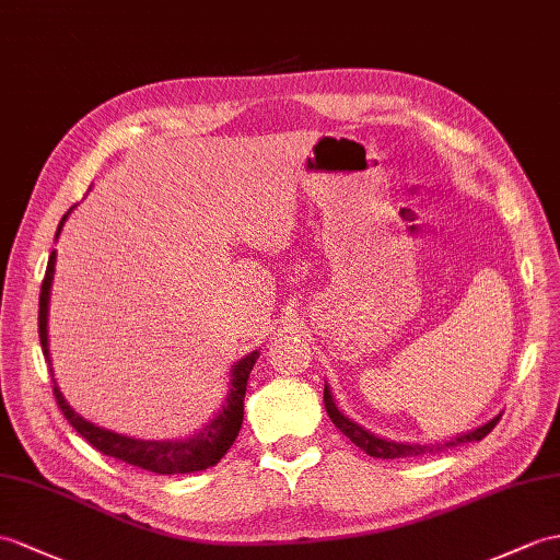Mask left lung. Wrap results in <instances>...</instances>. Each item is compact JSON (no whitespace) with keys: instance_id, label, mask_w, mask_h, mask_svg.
<instances>
[{"instance_id":"1","label":"left lung","mask_w":560,"mask_h":560,"mask_svg":"<svg viewBox=\"0 0 560 560\" xmlns=\"http://www.w3.org/2000/svg\"><path fill=\"white\" fill-rule=\"evenodd\" d=\"M323 401H325V411L327 416H330V420L335 422V428L345 434V438H349L353 444H357L359 448H363V452L368 456L373 458H411V456H422V454H434V452H442V448H448V446H458V444H466V442H480L482 438H487L489 432H492V428L499 422L501 413L494 416L492 420H487L485 425L475 428L470 432H463V434H456V438L446 440V442H434V444H411V442H394V440H385V438H377V434H373L371 430L361 428L359 422H353L351 418H347L342 411H339V406L335 404V397L330 387H327L325 383V392H323Z\"/></svg>"}]
</instances>
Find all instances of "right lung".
<instances>
[{
	"instance_id": "add662e5",
	"label": "right lung",
	"mask_w": 560,
	"mask_h": 560,
	"mask_svg": "<svg viewBox=\"0 0 560 560\" xmlns=\"http://www.w3.org/2000/svg\"><path fill=\"white\" fill-rule=\"evenodd\" d=\"M71 211L73 209H68L63 213L61 223L57 228V240ZM54 266H57V252H51L49 256L43 290H39V313H37L39 345H43V353L49 363V371H51V357H49L47 323H49ZM256 359H258V349L247 353V357L240 359L233 365V371H230V389L221 411H218L199 432H195L192 438H185V440H135V438H128V434L104 430L100 425H94V422L85 420L83 416H78L73 408L68 406L57 385V380H54V371H51V383H54V397H57V404L61 408V413L66 416V420L71 422L80 438H85L94 448H100L104 456L126 460L130 466H138L159 475L197 472V470H207L215 466V463L228 454V448L237 440V432L242 428V418H244V394H247V380Z\"/></svg>"
}]
</instances>
